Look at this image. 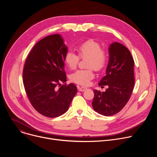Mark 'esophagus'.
<instances>
[{
    "instance_id": "esophagus-1",
    "label": "esophagus",
    "mask_w": 157,
    "mask_h": 157,
    "mask_svg": "<svg viewBox=\"0 0 157 157\" xmlns=\"http://www.w3.org/2000/svg\"><path fill=\"white\" fill-rule=\"evenodd\" d=\"M78 90L79 92H84L87 89V88L85 87V86H78Z\"/></svg>"
}]
</instances>
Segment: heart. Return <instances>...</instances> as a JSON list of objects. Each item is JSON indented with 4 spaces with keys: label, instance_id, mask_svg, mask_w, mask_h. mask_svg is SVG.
Returning a JSON list of instances; mask_svg holds the SVG:
<instances>
[{
    "label": "heart",
    "instance_id": "b5f03b06",
    "mask_svg": "<svg viewBox=\"0 0 157 157\" xmlns=\"http://www.w3.org/2000/svg\"><path fill=\"white\" fill-rule=\"evenodd\" d=\"M77 51L81 58H89L88 68L100 71L106 63L107 56L105 52L102 50L101 45L94 40H88L82 43L78 47ZM79 60V57L71 51H68L64 56L65 63L71 69L76 68ZM94 77L92 69L78 70L71 74L70 79L75 83L88 85Z\"/></svg>",
    "mask_w": 157,
    "mask_h": 157
}]
</instances>
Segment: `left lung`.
<instances>
[{"label":"left lung","mask_w":157,"mask_h":157,"mask_svg":"<svg viewBox=\"0 0 157 157\" xmlns=\"http://www.w3.org/2000/svg\"><path fill=\"white\" fill-rule=\"evenodd\" d=\"M109 61L105 75L98 83L108 85L105 92L95 90L92 102L94 109L104 116H112L127 104L132 93L135 79L134 61L128 49L117 42L109 48Z\"/></svg>","instance_id":"1"}]
</instances>
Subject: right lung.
I'll return each instance as SVG.
<instances>
[{"label": "right lung", "instance_id": "right-lung-1", "mask_svg": "<svg viewBox=\"0 0 157 157\" xmlns=\"http://www.w3.org/2000/svg\"><path fill=\"white\" fill-rule=\"evenodd\" d=\"M68 52L60 34L48 36L40 40L27 56L23 71V85L34 108L46 117L64 114L77 93L72 83L66 81L64 56Z\"/></svg>", "mask_w": 157, "mask_h": 157}]
</instances>
